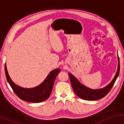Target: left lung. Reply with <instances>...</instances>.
<instances>
[{"label": "left lung", "mask_w": 124, "mask_h": 124, "mask_svg": "<svg viewBox=\"0 0 124 124\" xmlns=\"http://www.w3.org/2000/svg\"><path fill=\"white\" fill-rule=\"evenodd\" d=\"M118 69L114 78L108 86L104 87L103 89L99 90H92L89 89V88L86 87L84 86L83 85H82L73 75L69 73L71 85H72L74 92L77 96L83 100L89 101L97 100L104 97L112 89L119 75L120 65H119V58L118 56Z\"/></svg>", "instance_id": "obj_1"}]
</instances>
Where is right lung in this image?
<instances>
[{"label": "right lung", "mask_w": 124, "mask_h": 124, "mask_svg": "<svg viewBox=\"0 0 124 124\" xmlns=\"http://www.w3.org/2000/svg\"><path fill=\"white\" fill-rule=\"evenodd\" d=\"M5 69L7 80L14 93L21 100L30 103H40L48 99L52 92L55 78L60 72V69H55L50 72L47 78L40 85L32 89H25L13 83L8 75L6 63Z\"/></svg>", "instance_id": "right-lung-1"}]
</instances>
